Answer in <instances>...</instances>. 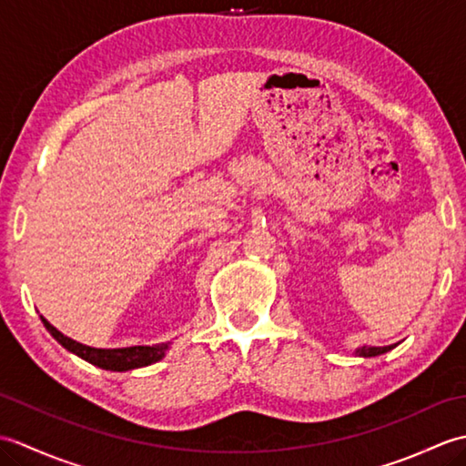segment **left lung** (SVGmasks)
I'll return each mask as SVG.
<instances>
[{
	"mask_svg": "<svg viewBox=\"0 0 466 466\" xmlns=\"http://www.w3.org/2000/svg\"><path fill=\"white\" fill-rule=\"evenodd\" d=\"M397 344L390 346H360V349L354 350V356H360V359H372V356H380L384 352L392 350Z\"/></svg>",
	"mask_w": 466,
	"mask_h": 466,
	"instance_id": "left-lung-1",
	"label": "left lung"
}]
</instances>
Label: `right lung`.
Segmentation results:
<instances>
[{"label":"right lung","instance_id":"1","mask_svg":"<svg viewBox=\"0 0 466 466\" xmlns=\"http://www.w3.org/2000/svg\"><path fill=\"white\" fill-rule=\"evenodd\" d=\"M39 319H42L47 332L52 334L66 350L80 356V359H84L86 362H90L97 366V369H104V370L126 372V370L142 369V366H150L157 360H162L167 349H170V342L152 344V346H126V349H94V346H86L62 334L56 326L49 324L44 316H39Z\"/></svg>","mask_w":466,"mask_h":466}]
</instances>
